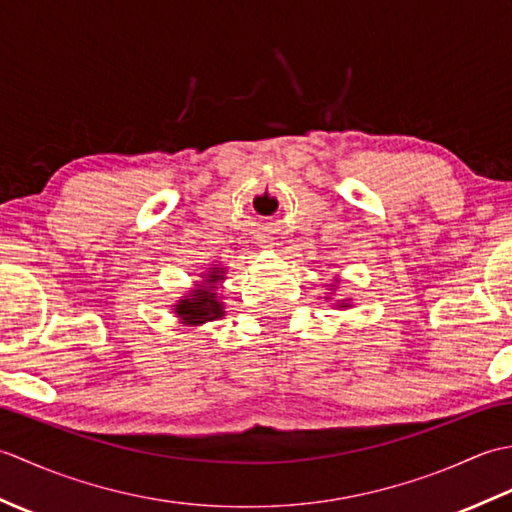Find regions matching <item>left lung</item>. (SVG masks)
I'll return each instance as SVG.
<instances>
[{
	"mask_svg": "<svg viewBox=\"0 0 512 512\" xmlns=\"http://www.w3.org/2000/svg\"><path fill=\"white\" fill-rule=\"evenodd\" d=\"M339 281H341V277H334L332 279V284H328V295H325V299H332V295L336 292V288H339ZM334 308H343V310H347V308H352V299L350 297H345V299H336V303H334Z\"/></svg>",
	"mask_w": 512,
	"mask_h": 512,
	"instance_id": "left-lung-1",
	"label": "left lung"
}]
</instances>
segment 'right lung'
I'll list each match as a JSON object with an SVG mask.
<instances>
[{"label":"right lung","instance_id":"1","mask_svg":"<svg viewBox=\"0 0 512 512\" xmlns=\"http://www.w3.org/2000/svg\"><path fill=\"white\" fill-rule=\"evenodd\" d=\"M200 281H195L187 295L173 303V314L184 328H200V325L222 319L224 317V301L217 290L222 288L226 279V268L222 264H211L204 273H200Z\"/></svg>","mask_w":512,"mask_h":512}]
</instances>
